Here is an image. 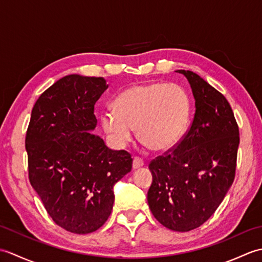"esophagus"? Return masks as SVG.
<instances>
[{
    "label": "esophagus",
    "mask_w": 262,
    "mask_h": 262,
    "mask_svg": "<svg viewBox=\"0 0 262 262\" xmlns=\"http://www.w3.org/2000/svg\"><path fill=\"white\" fill-rule=\"evenodd\" d=\"M144 165L143 160L140 158H134L133 160V170H136V169H140Z\"/></svg>",
    "instance_id": "esophagus-1"
}]
</instances>
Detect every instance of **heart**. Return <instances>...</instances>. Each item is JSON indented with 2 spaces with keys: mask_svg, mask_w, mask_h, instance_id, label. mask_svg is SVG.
I'll return each instance as SVG.
<instances>
[{
  "mask_svg": "<svg viewBox=\"0 0 262 262\" xmlns=\"http://www.w3.org/2000/svg\"><path fill=\"white\" fill-rule=\"evenodd\" d=\"M115 109L102 111L100 120L113 145L122 148L137 129L138 138L154 152L176 147L187 130L190 101L177 84L147 83L122 91Z\"/></svg>",
  "mask_w": 262,
  "mask_h": 262,
  "instance_id": "obj_1",
  "label": "heart"
}]
</instances>
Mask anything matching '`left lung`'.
<instances>
[{
  "label": "left lung",
  "instance_id": "left-lung-1",
  "mask_svg": "<svg viewBox=\"0 0 262 262\" xmlns=\"http://www.w3.org/2000/svg\"><path fill=\"white\" fill-rule=\"evenodd\" d=\"M190 84L194 116L178 146L149 163L147 203L161 224L188 232L215 213L235 176L238 127L230 103L203 77L178 70Z\"/></svg>",
  "mask_w": 262,
  "mask_h": 262
}]
</instances>
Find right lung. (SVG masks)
Wrapping results in <instances>:
<instances>
[{
	"label": "right lung",
	"instance_id": "1",
	"mask_svg": "<svg viewBox=\"0 0 262 262\" xmlns=\"http://www.w3.org/2000/svg\"><path fill=\"white\" fill-rule=\"evenodd\" d=\"M103 77L66 75L33 105L26 136L29 180L53 221L75 234L101 227L113 210L114 187L132 170L126 151L92 134Z\"/></svg>",
	"mask_w": 262,
	"mask_h": 262
}]
</instances>
